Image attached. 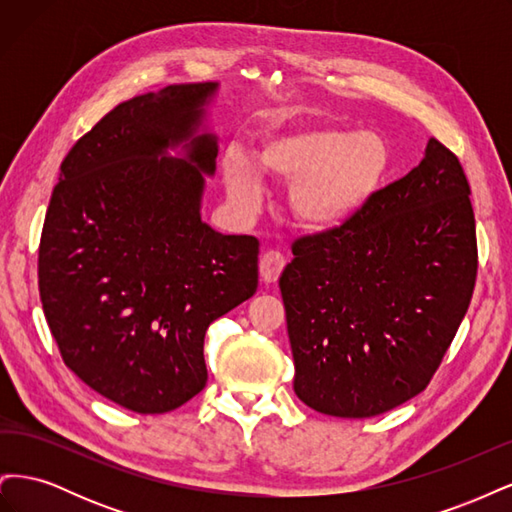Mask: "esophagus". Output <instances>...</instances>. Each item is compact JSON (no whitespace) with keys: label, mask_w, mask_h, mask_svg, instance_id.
Masks as SVG:
<instances>
[{"label":"esophagus","mask_w":512,"mask_h":512,"mask_svg":"<svg viewBox=\"0 0 512 512\" xmlns=\"http://www.w3.org/2000/svg\"><path fill=\"white\" fill-rule=\"evenodd\" d=\"M286 267V258L282 252L277 250H269L260 256V277L265 284H273L277 282V277L284 271Z\"/></svg>","instance_id":"1"}]
</instances>
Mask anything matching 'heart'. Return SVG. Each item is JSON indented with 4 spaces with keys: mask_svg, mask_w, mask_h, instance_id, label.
Segmentation results:
<instances>
[{
    "mask_svg": "<svg viewBox=\"0 0 512 512\" xmlns=\"http://www.w3.org/2000/svg\"><path fill=\"white\" fill-rule=\"evenodd\" d=\"M389 168V145L376 132L299 126L265 134L250 160L230 151L224 181L230 203L254 211L260 179L290 183L288 205L309 230H333L359 213Z\"/></svg>",
    "mask_w": 512,
    "mask_h": 512,
    "instance_id": "b5f03b06",
    "label": "heart"
}]
</instances>
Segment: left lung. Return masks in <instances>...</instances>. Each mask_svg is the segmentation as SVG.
<instances>
[{"label": "left lung", "mask_w": 512, "mask_h": 512, "mask_svg": "<svg viewBox=\"0 0 512 512\" xmlns=\"http://www.w3.org/2000/svg\"><path fill=\"white\" fill-rule=\"evenodd\" d=\"M292 254L280 290L294 393L329 416L393 410L427 389L468 312L478 252L466 173L431 138L406 177Z\"/></svg>", "instance_id": "1"}]
</instances>
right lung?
I'll use <instances>...</instances> for the list:
<instances>
[{
	"mask_svg": "<svg viewBox=\"0 0 512 512\" xmlns=\"http://www.w3.org/2000/svg\"><path fill=\"white\" fill-rule=\"evenodd\" d=\"M218 83L168 85L106 113L61 162L38 288L64 363L138 414L205 389V333L258 288V239L200 220L218 143L198 134ZM185 142V159L165 149Z\"/></svg>",
	"mask_w": 512,
	"mask_h": 512,
	"instance_id": "1",
	"label": "right lung"
}]
</instances>
